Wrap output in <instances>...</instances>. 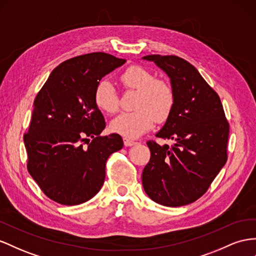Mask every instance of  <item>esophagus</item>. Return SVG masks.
<instances>
[{
  "label": "esophagus",
  "mask_w": 256,
  "mask_h": 256,
  "mask_svg": "<svg viewBox=\"0 0 256 256\" xmlns=\"http://www.w3.org/2000/svg\"><path fill=\"white\" fill-rule=\"evenodd\" d=\"M124 144H125V146H132V145L136 144V142L131 141L129 139H124Z\"/></svg>",
  "instance_id": "esophagus-1"
}]
</instances>
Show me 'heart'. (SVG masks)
<instances>
[{"label":"heart","instance_id":"b5f03b06","mask_svg":"<svg viewBox=\"0 0 256 256\" xmlns=\"http://www.w3.org/2000/svg\"><path fill=\"white\" fill-rule=\"evenodd\" d=\"M120 80L125 87L139 90L136 111L124 112L111 122L113 132L136 139L153 127L155 120L164 122L174 106V92L170 84L156 78L140 66H129ZM94 103L101 111L112 114L118 108V96L113 84L108 80L98 82L94 90Z\"/></svg>","mask_w":256,"mask_h":256}]
</instances>
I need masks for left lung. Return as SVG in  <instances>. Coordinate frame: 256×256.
<instances>
[{
    "label": "left lung",
    "mask_w": 256,
    "mask_h": 256,
    "mask_svg": "<svg viewBox=\"0 0 256 256\" xmlns=\"http://www.w3.org/2000/svg\"><path fill=\"white\" fill-rule=\"evenodd\" d=\"M170 78L176 102L157 138L174 144H146L150 162L142 172V185L155 202L181 206L202 197L227 160L230 125L220 96L197 68L176 56L150 54Z\"/></svg>",
    "instance_id": "1"
}]
</instances>
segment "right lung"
Instances as JSON below:
<instances>
[{"label":"right lung","instance_id":"right-lung-1","mask_svg":"<svg viewBox=\"0 0 256 256\" xmlns=\"http://www.w3.org/2000/svg\"><path fill=\"white\" fill-rule=\"evenodd\" d=\"M126 59L92 52L62 62L50 73L33 103L29 132L24 136L28 170L54 202L75 206L98 194L108 156L122 148L120 134L100 136L104 117L94 90ZM92 137L87 148L82 142Z\"/></svg>","mask_w":256,"mask_h":256}]
</instances>
